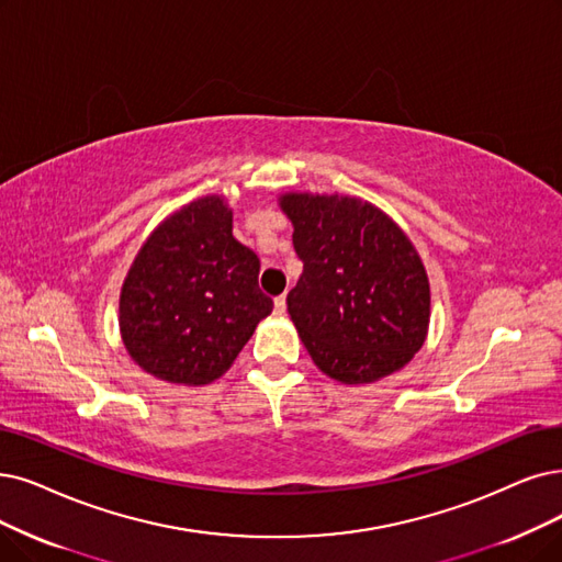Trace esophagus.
<instances>
[{
    "label": "esophagus",
    "mask_w": 562,
    "mask_h": 562,
    "mask_svg": "<svg viewBox=\"0 0 562 562\" xmlns=\"http://www.w3.org/2000/svg\"><path fill=\"white\" fill-rule=\"evenodd\" d=\"M274 313H277V316H283V313H285V295H279L274 300Z\"/></svg>",
    "instance_id": "obj_1"
}]
</instances>
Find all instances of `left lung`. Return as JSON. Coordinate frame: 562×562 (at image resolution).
<instances>
[{"instance_id":"left-lung-1","label":"left lung","mask_w":562,"mask_h":562,"mask_svg":"<svg viewBox=\"0 0 562 562\" xmlns=\"http://www.w3.org/2000/svg\"><path fill=\"white\" fill-rule=\"evenodd\" d=\"M304 272L288 313L316 367L346 385L406 367L431 316L429 277L413 241L367 200L283 193Z\"/></svg>"}]
</instances>
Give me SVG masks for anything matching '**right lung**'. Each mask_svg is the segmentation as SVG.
<instances>
[{"instance_id":"obj_1","label":"right lung","mask_w":562,"mask_h":562,"mask_svg":"<svg viewBox=\"0 0 562 562\" xmlns=\"http://www.w3.org/2000/svg\"><path fill=\"white\" fill-rule=\"evenodd\" d=\"M258 272V256L233 237V210L221 195L177 210L147 237L124 279L126 352L168 383H212L272 313Z\"/></svg>"}]
</instances>
